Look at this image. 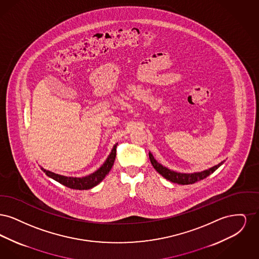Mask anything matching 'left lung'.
<instances>
[{
    "label": "left lung",
    "mask_w": 259,
    "mask_h": 259,
    "mask_svg": "<svg viewBox=\"0 0 259 259\" xmlns=\"http://www.w3.org/2000/svg\"><path fill=\"white\" fill-rule=\"evenodd\" d=\"M148 156H149V159H150L153 168L159 172L162 177H164L166 180L172 182L174 184H179V185H192L201 180H204L205 178H207L210 174H212L223 164V161H222L220 164L209 168L208 170H205L202 172H192V174H185V172H175V171H172V170L164 167L163 165H161L160 163H158L154 159L153 155L150 152L148 153Z\"/></svg>",
    "instance_id": "obj_1"
}]
</instances>
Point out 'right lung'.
Masks as SVG:
<instances>
[{
	"instance_id": "right-lung-1",
	"label": "right lung",
	"mask_w": 259,
	"mask_h": 259,
	"mask_svg": "<svg viewBox=\"0 0 259 259\" xmlns=\"http://www.w3.org/2000/svg\"><path fill=\"white\" fill-rule=\"evenodd\" d=\"M116 146H117V144L113 146V148L111 149V154L109 155L107 160L105 161V163L99 168L98 170L96 172L88 175L87 177H82V178L66 177V176H62V175H58L55 172H50L49 170H46L44 168H41V170L46 172V175L48 177H50L54 181L58 182L59 184L65 185L69 188L78 189V190L90 189V188L99 185L111 171V167L113 165V162H114L115 156H116Z\"/></svg>"
}]
</instances>
